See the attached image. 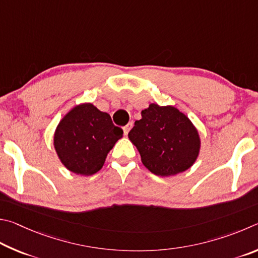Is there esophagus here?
Here are the masks:
<instances>
[{"mask_svg":"<svg viewBox=\"0 0 258 258\" xmlns=\"http://www.w3.org/2000/svg\"><path fill=\"white\" fill-rule=\"evenodd\" d=\"M133 128V122H129L128 124H126L125 126H123V133H124V135L126 136V135L129 134V132H130V129Z\"/></svg>","mask_w":258,"mask_h":258,"instance_id":"esophagus-1","label":"esophagus"}]
</instances>
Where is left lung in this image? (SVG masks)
I'll list each match as a JSON object with an SVG mask.
<instances>
[{
  "mask_svg": "<svg viewBox=\"0 0 258 258\" xmlns=\"http://www.w3.org/2000/svg\"><path fill=\"white\" fill-rule=\"evenodd\" d=\"M128 137L152 173L169 177L188 170L201 150L196 126L174 106L152 103L142 111Z\"/></svg>",
  "mask_w": 258,
  "mask_h": 258,
  "instance_id": "8db88e82",
  "label": "left lung"
}]
</instances>
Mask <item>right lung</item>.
<instances>
[{"label":"right lung","mask_w":258,"mask_h":258,"mask_svg":"<svg viewBox=\"0 0 258 258\" xmlns=\"http://www.w3.org/2000/svg\"><path fill=\"white\" fill-rule=\"evenodd\" d=\"M123 130L110 114L92 103L75 106L62 117L54 133V148L66 168L76 174L92 175L102 169Z\"/></svg>","instance_id":"1"}]
</instances>
